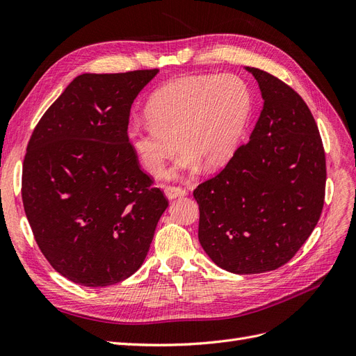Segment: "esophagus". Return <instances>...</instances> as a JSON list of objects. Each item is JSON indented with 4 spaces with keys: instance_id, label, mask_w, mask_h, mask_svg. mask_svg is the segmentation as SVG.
<instances>
[{
    "instance_id": "esophagus-1",
    "label": "esophagus",
    "mask_w": 356,
    "mask_h": 356,
    "mask_svg": "<svg viewBox=\"0 0 356 356\" xmlns=\"http://www.w3.org/2000/svg\"><path fill=\"white\" fill-rule=\"evenodd\" d=\"M186 195H187V191L184 188H181V187H172V186L165 187V196L169 200L181 197V196H186Z\"/></svg>"
}]
</instances>
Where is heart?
<instances>
[{"label": "heart", "instance_id": "obj_1", "mask_svg": "<svg viewBox=\"0 0 356 356\" xmlns=\"http://www.w3.org/2000/svg\"><path fill=\"white\" fill-rule=\"evenodd\" d=\"M251 93L234 74L190 75L170 80L147 102L148 120L127 124V141L154 174L179 148L161 177L177 179L202 168H220L238 149L251 114Z\"/></svg>", "mask_w": 356, "mask_h": 356}]
</instances>
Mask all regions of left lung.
I'll return each mask as SVG.
<instances>
[{"mask_svg":"<svg viewBox=\"0 0 356 356\" xmlns=\"http://www.w3.org/2000/svg\"><path fill=\"white\" fill-rule=\"evenodd\" d=\"M263 108L250 141L220 174L200 184L199 242L218 267L236 275L275 270L316 227L325 196V153L301 96L272 74L245 67Z\"/></svg>","mask_w":356,"mask_h":356,"instance_id":"8db88e82","label":"left lung"}]
</instances>
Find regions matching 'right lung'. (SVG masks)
<instances>
[{
	"label": "right lung",
	"instance_id": "obj_1",
	"mask_svg": "<svg viewBox=\"0 0 356 356\" xmlns=\"http://www.w3.org/2000/svg\"><path fill=\"white\" fill-rule=\"evenodd\" d=\"M157 72L79 75L29 139L26 218L51 267L79 285L102 288L132 276L168 208L126 135L131 106Z\"/></svg>",
	"mask_w": 356,
	"mask_h": 356
}]
</instances>
